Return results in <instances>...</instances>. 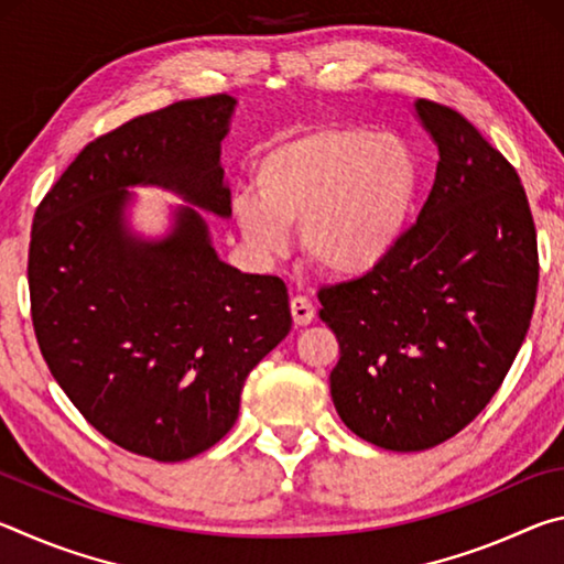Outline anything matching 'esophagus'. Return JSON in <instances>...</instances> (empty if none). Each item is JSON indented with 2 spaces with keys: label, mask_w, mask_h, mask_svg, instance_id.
<instances>
[{
  "label": "esophagus",
  "mask_w": 564,
  "mask_h": 564,
  "mask_svg": "<svg viewBox=\"0 0 564 564\" xmlns=\"http://www.w3.org/2000/svg\"><path fill=\"white\" fill-rule=\"evenodd\" d=\"M291 316L295 326H308L316 318V308H313V303L308 299H303V295H295L291 299Z\"/></svg>",
  "instance_id": "34e87169"
}]
</instances>
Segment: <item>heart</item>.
<instances>
[{
    "label": "heart",
    "mask_w": 564,
    "mask_h": 564,
    "mask_svg": "<svg viewBox=\"0 0 564 564\" xmlns=\"http://www.w3.org/2000/svg\"><path fill=\"white\" fill-rule=\"evenodd\" d=\"M256 196L236 198L246 243L273 259L301 226L303 253L336 279H360L398 251L420 164L403 139L366 127H313L261 151Z\"/></svg>",
    "instance_id": "heart-1"
}]
</instances>
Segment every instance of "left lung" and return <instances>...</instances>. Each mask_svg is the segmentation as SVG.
Listing matches in <instances>:
<instances>
[{"label":"left lung","instance_id":"left-lung-1","mask_svg":"<svg viewBox=\"0 0 564 564\" xmlns=\"http://www.w3.org/2000/svg\"><path fill=\"white\" fill-rule=\"evenodd\" d=\"M413 117L441 156L417 224L380 269L318 295L340 343L333 405L395 453L441 445L490 403L528 336L540 273L518 171L457 111L417 99Z\"/></svg>","mask_w":564,"mask_h":564}]
</instances>
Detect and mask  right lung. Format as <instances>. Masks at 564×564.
<instances>
[{
  "label": "right lung",
  "mask_w": 564,
  "mask_h": 564,
  "mask_svg": "<svg viewBox=\"0 0 564 564\" xmlns=\"http://www.w3.org/2000/svg\"><path fill=\"white\" fill-rule=\"evenodd\" d=\"M236 99L176 101L91 141L34 214L32 321L79 413L123 451L188 460L231 431L251 370L289 336L285 283L218 259L204 214L231 218L221 169ZM178 195L164 235L135 192Z\"/></svg>",
  "instance_id": "add662e5"
}]
</instances>
